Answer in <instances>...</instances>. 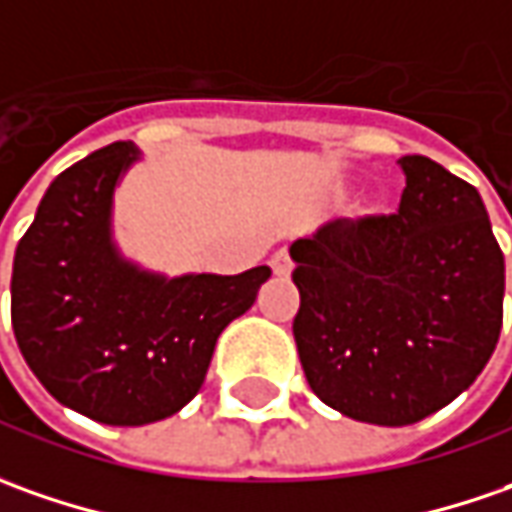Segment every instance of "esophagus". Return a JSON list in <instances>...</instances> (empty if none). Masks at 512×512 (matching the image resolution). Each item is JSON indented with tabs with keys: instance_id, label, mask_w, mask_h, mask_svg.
I'll return each mask as SVG.
<instances>
[{
	"instance_id": "34e87169",
	"label": "esophagus",
	"mask_w": 512,
	"mask_h": 512,
	"mask_svg": "<svg viewBox=\"0 0 512 512\" xmlns=\"http://www.w3.org/2000/svg\"><path fill=\"white\" fill-rule=\"evenodd\" d=\"M291 257H289V249H280V252H274L272 257V272L280 274V277H286L291 272Z\"/></svg>"
}]
</instances>
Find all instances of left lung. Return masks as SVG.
I'll return each mask as SVG.
<instances>
[{
	"mask_svg": "<svg viewBox=\"0 0 512 512\" xmlns=\"http://www.w3.org/2000/svg\"><path fill=\"white\" fill-rule=\"evenodd\" d=\"M394 215L337 218L291 243L294 343L311 391L402 428L467 391L502 331L504 255L476 186L402 155Z\"/></svg>",
	"mask_w": 512,
	"mask_h": 512,
	"instance_id": "8db88e82",
	"label": "left lung"
}]
</instances>
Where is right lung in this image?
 <instances>
[{
	"mask_svg": "<svg viewBox=\"0 0 512 512\" xmlns=\"http://www.w3.org/2000/svg\"><path fill=\"white\" fill-rule=\"evenodd\" d=\"M141 158L118 141L47 186L16 246L10 320L22 357L62 405L104 425H150L201 391L221 331L255 303L269 266L147 272L118 252L113 195Z\"/></svg>",
	"mask_w": 512,
	"mask_h": 512,
	"instance_id": "obj_1",
	"label": "right lung"
}]
</instances>
